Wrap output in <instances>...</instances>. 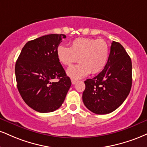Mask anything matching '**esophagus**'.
<instances>
[{"mask_svg":"<svg viewBox=\"0 0 147 147\" xmlns=\"http://www.w3.org/2000/svg\"><path fill=\"white\" fill-rule=\"evenodd\" d=\"M71 82H72V84H75L77 82V81H76V80H74V79H71Z\"/></svg>","mask_w":147,"mask_h":147,"instance_id":"obj_1","label":"esophagus"}]
</instances>
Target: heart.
Masks as SVG:
<instances>
[{
	"label": "heart",
	"instance_id": "obj_1",
	"mask_svg": "<svg viewBox=\"0 0 147 147\" xmlns=\"http://www.w3.org/2000/svg\"><path fill=\"white\" fill-rule=\"evenodd\" d=\"M59 61L63 66H70L78 60L79 64L70 66L67 75L74 80L86 77L90 72H101L109 59V46L102 39L80 38L75 39L71 47L59 45L56 51Z\"/></svg>",
	"mask_w": 147,
	"mask_h": 147
}]
</instances>
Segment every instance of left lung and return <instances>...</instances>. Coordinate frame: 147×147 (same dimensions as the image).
I'll list each match as a JSON object with an SVG mask.
<instances>
[{
  "instance_id": "obj_1",
  "label": "left lung",
  "mask_w": 147,
  "mask_h": 147,
  "mask_svg": "<svg viewBox=\"0 0 147 147\" xmlns=\"http://www.w3.org/2000/svg\"><path fill=\"white\" fill-rule=\"evenodd\" d=\"M84 83L83 101L91 112L106 114L121 106L132 85L131 60L124 47L113 41L105 68L98 75Z\"/></svg>"
}]
</instances>
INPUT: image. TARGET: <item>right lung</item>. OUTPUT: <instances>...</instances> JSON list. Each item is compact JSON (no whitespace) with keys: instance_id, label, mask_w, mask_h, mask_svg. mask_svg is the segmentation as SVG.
<instances>
[{"instance_id":"obj_1","label":"right lung","mask_w":147,"mask_h":147,"mask_svg":"<svg viewBox=\"0 0 147 147\" xmlns=\"http://www.w3.org/2000/svg\"><path fill=\"white\" fill-rule=\"evenodd\" d=\"M66 37L50 34L26 42L16 63L18 90L24 101L38 112L59 108L71 86L56 53ZM54 78L59 81L53 82Z\"/></svg>"}]
</instances>
